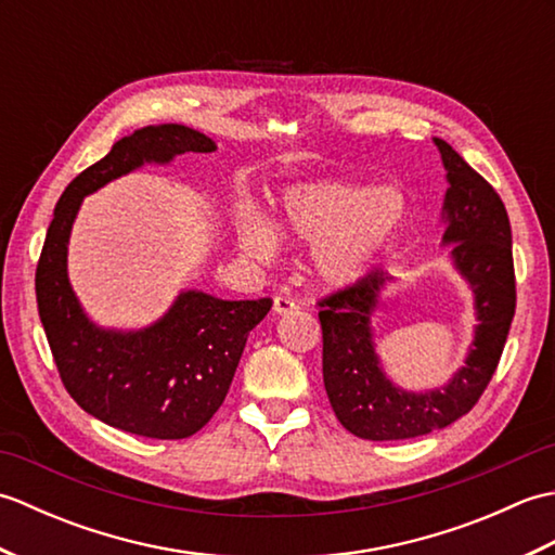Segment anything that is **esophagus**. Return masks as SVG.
<instances>
[{"label":"esophagus","instance_id":"34e87169","mask_svg":"<svg viewBox=\"0 0 555 555\" xmlns=\"http://www.w3.org/2000/svg\"><path fill=\"white\" fill-rule=\"evenodd\" d=\"M298 310V302L288 298V296H276L274 298V312L276 314H288V312H296Z\"/></svg>","mask_w":555,"mask_h":555}]
</instances>
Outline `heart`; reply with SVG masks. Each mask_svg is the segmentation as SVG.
I'll return each mask as SVG.
<instances>
[{
  "instance_id": "heart-1",
  "label": "heart",
  "mask_w": 555,
  "mask_h": 555,
  "mask_svg": "<svg viewBox=\"0 0 555 555\" xmlns=\"http://www.w3.org/2000/svg\"><path fill=\"white\" fill-rule=\"evenodd\" d=\"M408 219V197L396 185L372 188L340 179L298 183L281 195L279 223L293 238L314 243L312 271L328 288L358 284L391 250ZM245 250L267 259L279 238L264 221L241 229Z\"/></svg>"
}]
</instances>
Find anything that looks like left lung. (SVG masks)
<instances>
[{"instance_id":"left-lung-1","label":"left lung","mask_w":555,"mask_h":555,"mask_svg":"<svg viewBox=\"0 0 555 555\" xmlns=\"http://www.w3.org/2000/svg\"><path fill=\"white\" fill-rule=\"evenodd\" d=\"M446 179V243L453 262L475 291L477 334L465 367L451 384L429 393H405L386 379L372 346L370 317L391 281L372 271L320 302L324 388L338 422L370 441L415 439L453 424L477 405L499 367L515 314V267L508 211L491 183L441 138Z\"/></svg>"}]
</instances>
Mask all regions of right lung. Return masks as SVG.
Returning a JSON list of instances; mask_svg holds the SVG:
<instances>
[{
    "label": "right lung",
    "instance_id": "add662e5",
    "mask_svg": "<svg viewBox=\"0 0 555 555\" xmlns=\"http://www.w3.org/2000/svg\"><path fill=\"white\" fill-rule=\"evenodd\" d=\"M217 145L188 126L164 124L121 138L100 162L68 183L35 269L38 312L62 384L76 403L147 439H188L221 408L247 334L271 310V298L221 300L185 291L143 332H104L82 314L66 276V245L82 197L145 162Z\"/></svg>",
    "mask_w": 555,
    "mask_h": 555
}]
</instances>
